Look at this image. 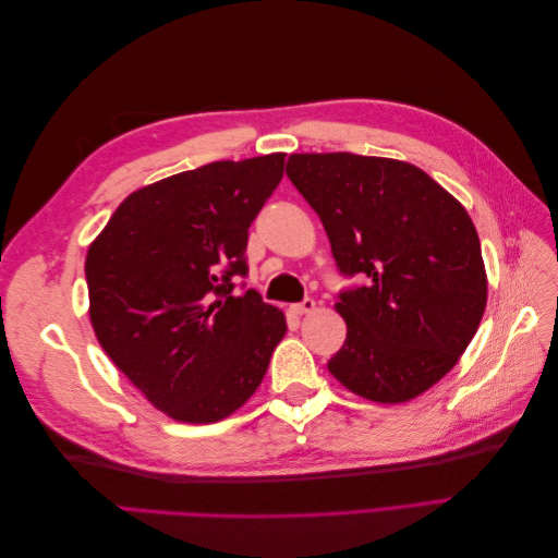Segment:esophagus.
I'll use <instances>...</instances> for the list:
<instances>
[{
    "label": "esophagus",
    "mask_w": 558,
    "mask_h": 558,
    "mask_svg": "<svg viewBox=\"0 0 558 558\" xmlns=\"http://www.w3.org/2000/svg\"><path fill=\"white\" fill-rule=\"evenodd\" d=\"M289 310H291V314H295V316H305V314L316 312V302L307 298V300H302V302H295V305H291Z\"/></svg>",
    "instance_id": "obj_1"
}]
</instances>
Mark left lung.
<instances>
[{
	"label": "left lung",
	"mask_w": 558,
	"mask_h": 558,
	"mask_svg": "<svg viewBox=\"0 0 558 558\" xmlns=\"http://www.w3.org/2000/svg\"><path fill=\"white\" fill-rule=\"evenodd\" d=\"M344 275L367 286L335 310L347 342L328 361L351 393L408 402L461 361L486 310V267L465 207L416 165L356 154H293L286 165Z\"/></svg>",
	"instance_id": "obj_1"
}]
</instances>
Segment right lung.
I'll return each mask as SVG.
<instances>
[{
  "mask_svg": "<svg viewBox=\"0 0 558 558\" xmlns=\"http://www.w3.org/2000/svg\"><path fill=\"white\" fill-rule=\"evenodd\" d=\"M286 154L218 160L130 193L86 256L90 324L113 365L156 410L216 424L260 386L286 316L246 275L248 226Z\"/></svg>",
  "mask_w": 558,
  "mask_h": 558,
  "instance_id": "add662e5",
  "label": "right lung"
}]
</instances>
